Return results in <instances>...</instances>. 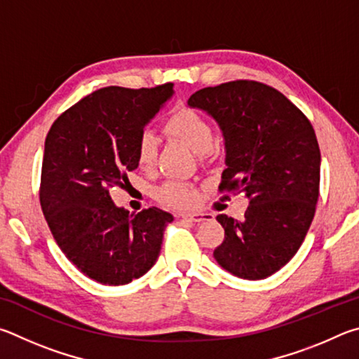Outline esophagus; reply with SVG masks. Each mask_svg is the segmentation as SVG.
Listing matches in <instances>:
<instances>
[{"instance_id": "1", "label": "esophagus", "mask_w": 359, "mask_h": 359, "mask_svg": "<svg viewBox=\"0 0 359 359\" xmlns=\"http://www.w3.org/2000/svg\"><path fill=\"white\" fill-rule=\"evenodd\" d=\"M181 217L186 219V221H191V222H203V221H210L211 215H205V212H196V215H181Z\"/></svg>"}]
</instances>
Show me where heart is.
Segmentation results:
<instances>
[{
	"label": "heart",
	"mask_w": 359,
	"mask_h": 359,
	"mask_svg": "<svg viewBox=\"0 0 359 359\" xmlns=\"http://www.w3.org/2000/svg\"><path fill=\"white\" fill-rule=\"evenodd\" d=\"M163 130L170 137L186 143L198 156H208L215 149V128L203 115L189 107L172 113L163 124ZM157 153H159V140L156 134L151 130H143L138 135L135 144V156L140 168H154ZM154 197L161 203L173 206V208H191L197 203V192L194 186L176 180L162 183L154 191Z\"/></svg>",
	"instance_id": "b5f03b06"
}]
</instances>
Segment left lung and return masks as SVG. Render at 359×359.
<instances>
[{
  "instance_id": "obj_1",
  "label": "left lung",
  "mask_w": 359,
  "mask_h": 359,
  "mask_svg": "<svg viewBox=\"0 0 359 359\" xmlns=\"http://www.w3.org/2000/svg\"><path fill=\"white\" fill-rule=\"evenodd\" d=\"M189 107L216 119L225 138L219 191L244 194V221L219 215L215 259L257 280L287 265L309 230L320 187V148L309 119L273 86L235 80L194 93Z\"/></svg>"
}]
</instances>
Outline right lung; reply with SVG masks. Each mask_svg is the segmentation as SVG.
I'll list each match as a JSON object with an SVG mask.
<instances>
[{"instance_id": "obj_1", "label": "right lung", "mask_w": 359, "mask_h": 359, "mask_svg": "<svg viewBox=\"0 0 359 359\" xmlns=\"http://www.w3.org/2000/svg\"><path fill=\"white\" fill-rule=\"evenodd\" d=\"M173 96V83L107 86L61 113L43 149L42 212L69 262L104 285H124L151 269L173 216L159 208H118L113 187L138 167L137 138Z\"/></svg>"}]
</instances>
